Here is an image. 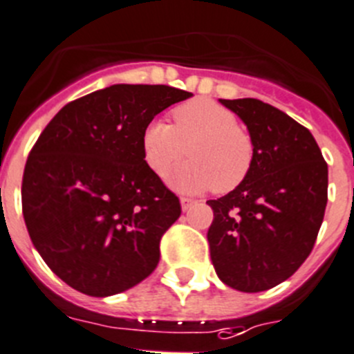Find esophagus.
Returning a JSON list of instances; mask_svg holds the SVG:
<instances>
[{
    "label": "esophagus",
    "instance_id": "esophagus-1",
    "mask_svg": "<svg viewBox=\"0 0 354 354\" xmlns=\"http://www.w3.org/2000/svg\"><path fill=\"white\" fill-rule=\"evenodd\" d=\"M180 203H183V210L186 212V210H189L191 207H194V205L198 203L196 200H193V198H186V196H183L180 198Z\"/></svg>",
    "mask_w": 354,
    "mask_h": 354
}]
</instances>
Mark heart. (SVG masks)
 Masks as SVG:
<instances>
[{"instance_id": "heart-1", "label": "heart", "mask_w": 354, "mask_h": 354, "mask_svg": "<svg viewBox=\"0 0 354 354\" xmlns=\"http://www.w3.org/2000/svg\"><path fill=\"white\" fill-rule=\"evenodd\" d=\"M174 127L151 121L142 133L147 167L165 175L191 154L194 161L170 175L174 186L186 191L214 187L227 193L240 186L254 165V142L238 124L233 111L205 99L189 100L171 111Z\"/></svg>"}]
</instances>
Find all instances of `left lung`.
<instances>
[{
    "label": "left lung",
    "mask_w": 354,
    "mask_h": 354,
    "mask_svg": "<svg viewBox=\"0 0 354 354\" xmlns=\"http://www.w3.org/2000/svg\"><path fill=\"white\" fill-rule=\"evenodd\" d=\"M247 124L254 165L247 179L208 200V243L227 287L262 292L290 278L315 247L323 222L328 167L306 127L257 99H221Z\"/></svg>",
    "instance_id": "1"
}]
</instances>
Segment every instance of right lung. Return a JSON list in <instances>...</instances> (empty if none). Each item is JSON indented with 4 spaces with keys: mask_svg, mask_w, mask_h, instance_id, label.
Wrapping results in <instances>:
<instances>
[{
    "mask_svg": "<svg viewBox=\"0 0 354 354\" xmlns=\"http://www.w3.org/2000/svg\"><path fill=\"white\" fill-rule=\"evenodd\" d=\"M193 93L167 85H113L66 104L29 153L22 214L48 268L93 297L140 283L180 201L147 167L142 133Z\"/></svg>",
    "mask_w": 354,
    "mask_h": 354,
    "instance_id": "1",
    "label": "right lung"
}]
</instances>
